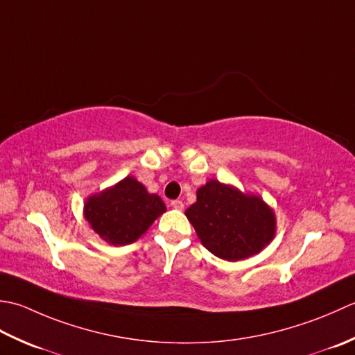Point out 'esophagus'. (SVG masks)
<instances>
[{"label":"esophagus","mask_w":355,"mask_h":355,"mask_svg":"<svg viewBox=\"0 0 355 355\" xmlns=\"http://www.w3.org/2000/svg\"><path fill=\"white\" fill-rule=\"evenodd\" d=\"M171 207L175 209H182L184 208V202L182 200H173L171 202Z\"/></svg>","instance_id":"esophagus-1"}]
</instances>
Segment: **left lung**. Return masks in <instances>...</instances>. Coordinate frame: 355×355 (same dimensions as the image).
Masks as SVG:
<instances>
[{
    "instance_id": "left-lung-1",
    "label": "left lung",
    "mask_w": 355,
    "mask_h": 355,
    "mask_svg": "<svg viewBox=\"0 0 355 355\" xmlns=\"http://www.w3.org/2000/svg\"><path fill=\"white\" fill-rule=\"evenodd\" d=\"M185 216L204 247L223 260L237 262L257 254L276 234V216L256 194L209 179L196 193Z\"/></svg>"
}]
</instances>
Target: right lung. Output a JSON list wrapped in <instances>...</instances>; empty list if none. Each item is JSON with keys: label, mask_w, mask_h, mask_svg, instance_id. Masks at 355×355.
Masks as SVG:
<instances>
[{"label": "right lung", "mask_w": 355, "mask_h": 355, "mask_svg": "<svg viewBox=\"0 0 355 355\" xmlns=\"http://www.w3.org/2000/svg\"><path fill=\"white\" fill-rule=\"evenodd\" d=\"M165 209L157 194H150L133 176H127L92 194L84 204V218L103 241L118 247L137 241Z\"/></svg>", "instance_id": "1"}]
</instances>
